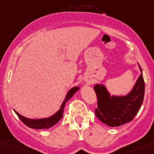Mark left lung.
<instances>
[{
	"label": "left lung",
	"mask_w": 154,
	"mask_h": 154,
	"mask_svg": "<svg viewBox=\"0 0 154 154\" xmlns=\"http://www.w3.org/2000/svg\"><path fill=\"white\" fill-rule=\"evenodd\" d=\"M142 74L133 89L125 96H111L103 85L94 86L97 98L95 116L103 124L112 127H119L131 122L142 106L144 95V81Z\"/></svg>",
	"instance_id": "left-lung-1"
}]
</instances>
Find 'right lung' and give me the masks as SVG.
<instances>
[{
  "instance_id": "1",
  "label": "right lung",
  "mask_w": 154,
  "mask_h": 154,
  "mask_svg": "<svg viewBox=\"0 0 154 154\" xmlns=\"http://www.w3.org/2000/svg\"><path fill=\"white\" fill-rule=\"evenodd\" d=\"M80 87H73L72 88L69 90L68 91L67 94L66 96V98L63 100V103H62L61 107H60V109L54 115H53L52 116L49 118H45V119H27V118L24 117L21 115H20L19 113L17 112L15 110V112L16 113V115L18 116V117L21 119V122L24 124L25 125H27V127L29 128L32 129H49L51 127H52L53 126L57 125L59 122L60 121V119L63 118V112H64V108L65 105H66V102L77 92L79 90Z\"/></svg>"
}]
</instances>
